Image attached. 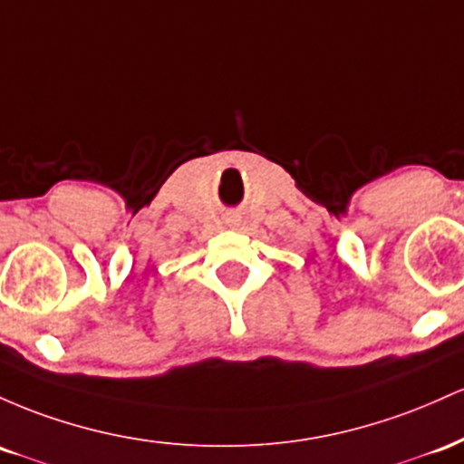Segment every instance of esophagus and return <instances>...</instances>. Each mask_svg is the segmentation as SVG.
<instances>
[{"instance_id": "esophagus-1", "label": "esophagus", "mask_w": 464, "mask_h": 464, "mask_svg": "<svg viewBox=\"0 0 464 464\" xmlns=\"http://www.w3.org/2000/svg\"><path fill=\"white\" fill-rule=\"evenodd\" d=\"M241 221H243V217H241V212H237V210H230L226 215V223L230 227H237V226H241Z\"/></svg>"}]
</instances>
